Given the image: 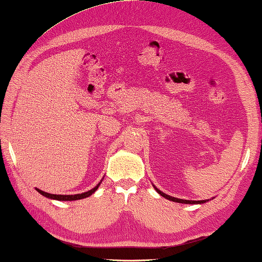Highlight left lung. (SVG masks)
Wrapping results in <instances>:
<instances>
[{"mask_svg": "<svg viewBox=\"0 0 262 262\" xmlns=\"http://www.w3.org/2000/svg\"><path fill=\"white\" fill-rule=\"evenodd\" d=\"M156 188V187H154ZM156 190L159 192V194L162 196V197H165V199H167V200H169V201H173V202H178V203H186V204H197V203H204V202H207V201H189V200H181V199H177V197H171V196H169V195H166L165 192H162V191H160L159 189H158V188H156Z\"/></svg>", "mask_w": 262, "mask_h": 262, "instance_id": "1", "label": "left lung"}]
</instances>
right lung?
Masks as SVG:
<instances>
[{
	"instance_id": "add662e5",
	"label": "right lung",
	"mask_w": 262,
	"mask_h": 262,
	"mask_svg": "<svg viewBox=\"0 0 262 262\" xmlns=\"http://www.w3.org/2000/svg\"><path fill=\"white\" fill-rule=\"evenodd\" d=\"M101 183H98L95 188H93L89 191H85L82 192V194H76V195H55V194H49V192H45L40 189H37V191L41 194L42 196L45 197H49V199H52V200H58V201H75V200H81V199H85V197L91 196L92 194L95 192V190L98 188Z\"/></svg>"
}]
</instances>
